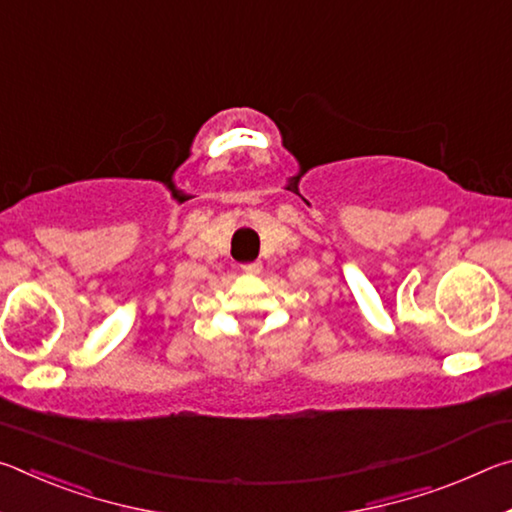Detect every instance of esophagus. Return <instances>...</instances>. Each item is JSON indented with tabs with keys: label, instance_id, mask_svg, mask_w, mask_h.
<instances>
[{
	"label": "esophagus",
	"instance_id": "obj_1",
	"mask_svg": "<svg viewBox=\"0 0 512 512\" xmlns=\"http://www.w3.org/2000/svg\"><path fill=\"white\" fill-rule=\"evenodd\" d=\"M241 271L248 273V275H257L259 271H262V262H246V264H241Z\"/></svg>",
	"mask_w": 512,
	"mask_h": 512
}]
</instances>
